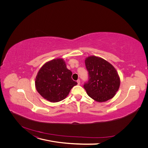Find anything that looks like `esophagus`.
I'll list each match as a JSON object with an SVG mask.
<instances>
[{
  "instance_id": "esophagus-1",
  "label": "esophagus",
  "mask_w": 148,
  "mask_h": 148,
  "mask_svg": "<svg viewBox=\"0 0 148 148\" xmlns=\"http://www.w3.org/2000/svg\"><path fill=\"white\" fill-rule=\"evenodd\" d=\"M77 84H78L79 85V84H80V79H78V80H77Z\"/></svg>"
}]
</instances>
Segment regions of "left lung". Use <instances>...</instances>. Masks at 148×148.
I'll return each instance as SVG.
<instances>
[{
    "mask_svg": "<svg viewBox=\"0 0 148 148\" xmlns=\"http://www.w3.org/2000/svg\"><path fill=\"white\" fill-rule=\"evenodd\" d=\"M89 80L84 84L88 95L98 102L112 98L120 86L118 72L109 62L103 58L91 56L85 60Z\"/></svg>",
    "mask_w": 148,
    "mask_h": 148,
    "instance_id": "8db88e82",
    "label": "left lung"
}]
</instances>
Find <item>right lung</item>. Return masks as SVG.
Segmentation results:
<instances>
[{
    "instance_id": "right-lung-1",
    "label": "right lung",
    "mask_w": 148,
    "mask_h": 148,
    "mask_svg": "<svg viewBox=\"0 0 148 148\" xmlns=\"http://www.w3.org/2000/svg\"><path fill=\"white\" fill-rule=\"evenodd\" d=\"M72 72L66 68L63 59L49 61L40 68L36 76V90L44 99L56 103L64 99L77 83Z\"/></svg>"
}]
</instances>
